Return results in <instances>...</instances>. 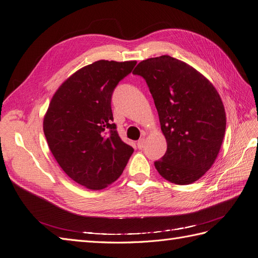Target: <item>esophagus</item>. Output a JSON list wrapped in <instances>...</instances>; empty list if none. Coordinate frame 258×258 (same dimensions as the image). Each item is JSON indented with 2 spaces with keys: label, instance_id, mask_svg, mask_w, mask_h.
<instances>
[{
  "label": "esophagus",
  "instance_id": "1",
  "mask_svg": "<svg viewBox=\"0 0 258 258\" xmlns=\"http://www.w3.org/2000/svg\"><path fill=\"white\" fill-rule=\"evenodd\" d=\"M137 144H138V147L140 148V150H142V148L144 147V144H145V138H144V137H142L141 139L139 140Z\"/></svg>",
  "mask_w": 258,
  "mask_h": 258
}]
</instances>
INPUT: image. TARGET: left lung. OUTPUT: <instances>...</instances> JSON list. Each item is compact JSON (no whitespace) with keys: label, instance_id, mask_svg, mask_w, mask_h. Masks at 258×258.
<instances>
[{"label":"left lung","instance_id":"obj_1","mask_svg":"<svg viewBox=\"0 0 258 258\" xmlns=\"http://www.w3.org/2000/svg\"><path fill=\"white\" fill-rule=\"evenodd\" d=\"M132 74L145 80L167 140V152L155 168L171 183L196 182L223 143L226 114L220 95L197 70L167 54L141 61Z\"/></svg>","mask_w":258,"mask_h":258}]
</instances>
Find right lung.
I'll return each instance as SVG.
<instances>
[{
	"instance_id": "obj_1",
	"label": "right lung",
	"mask_w": 258,
	"mask_h": 258,
	"mask_svg": "<svg viewBox=\"0 0 258 258\" xmlns=\"http://www.w3.org/2000/svg\"><path fill=\"white\" fill-rule=\"evenodd\" d=\"M137 61L99 60L82 68L54 93L43 129L50 152L73 181L92 190L118 178L134 148L113 122L112 95Z\"/></svg>"
}]
</instances>
